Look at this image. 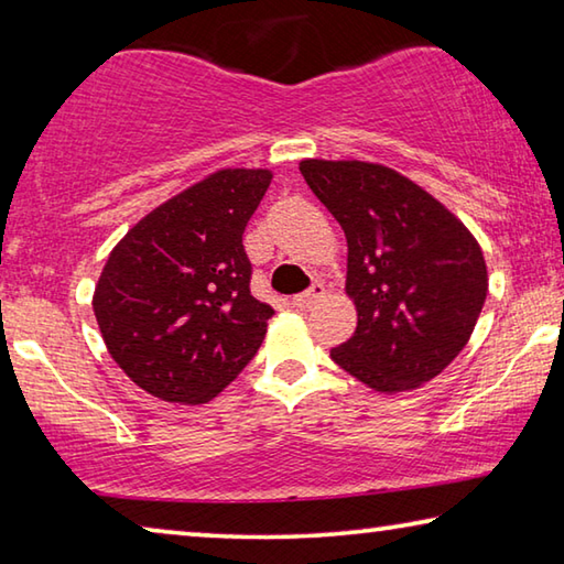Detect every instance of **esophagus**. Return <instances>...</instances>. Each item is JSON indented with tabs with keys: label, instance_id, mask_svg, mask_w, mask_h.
Wrapping results in <instances>:
<instances>
[{
	"label": "esophagus",
	"instance_id": "1",
	"mask_svg": "<svg viewBox=\"0 0 564 564\" xmlns=\"http://www.w3.org/2000/svg\"><path fill=\"white\" fill-rule=\"evenodd\" d=\"M323 293H326V289H323V283H313L308 291H303V293H299V295H293V301H291V303L295 305V308H311L313 303L323 299Z\"/></svg>",
	"mask_w": 564,
	"mask_h": 564
}]
</instances>
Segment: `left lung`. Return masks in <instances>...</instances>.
I'll use <instances>...</instances> for the list:
<instances>
[{"instance_id": "1", "label": "left lung", "mask_w": 564, "mask_h": 564, "mask_svg": "<svg viewBox=\"0 0 564 564\" xmlns=\"http://www.w3.org/2000/svg\"><path fill=\"white\" fill-rule=\"evenodd\" d=\"M301 174L348 241L356 333L330 350L378 393L427 383L470 340L488 295L475 236L415 181L368 161H301Z\"/></svg>"}]
</instances>
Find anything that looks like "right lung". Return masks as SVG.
I'll list each match as a JSON object with an SVG mask.
<instances>
[{
	"mask_svg": "<svg viewBox=\"0 0 564 564\" xmlns=\"http://www.w3.org/2000/svg\"><path fill=\"white\" fill-rule=\"evenodd\" d=\"M269 169H221L169 198L113 246L94 289L111 358L166 403H208L248 366L273 308L251 295L243 251Z\"/></svg>",
	"mask_w": 564,
	"mask_h": 564,
	"instance_id": "add662e5",
	"label": "right lung"
}]
</instances>
